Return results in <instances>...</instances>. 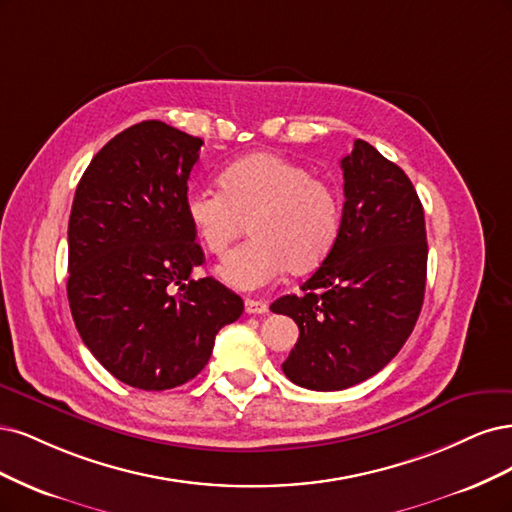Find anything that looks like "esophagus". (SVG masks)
I'll list each match as a JSON object with an SVG mask.
<instances>
[{"mask_svg": "<svg viewBox=\"0 0 512 512\" xmlns=\"http://www.w3.org/2000/svg\"><path fill=\"white\" fill-rule=\"evenodd\" d=\"M244 310L249 312V315H266V312H268V304L261 302V300L246 298V300H244Z\"/></svg>", "mask_w": 512, "mask_h": 512, "instance_id": "esophagus-1", "label": "esophagus"}]
</instances>
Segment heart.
<instances>
[{
    "mask_svg": "<svg viewBox=\"0 0 512 512\" xmlns=\"http://www.w3.org/2000/svg\"><path fill=\"white\" fill-rule=\"evenodd\" d=\"M221 189H191L185 214L206 251L225 257L246 229L251 238L232 253L219 276L227 285L255 291L287 270L302 274L334 249L342 208L329 180L300 161L276 153H255L227 166Z\"/></svg>",
    "mask_w": 512,
    "mask_h": 512,
    "instance_id": "1",
    "label": "heart"
}]
</instances>
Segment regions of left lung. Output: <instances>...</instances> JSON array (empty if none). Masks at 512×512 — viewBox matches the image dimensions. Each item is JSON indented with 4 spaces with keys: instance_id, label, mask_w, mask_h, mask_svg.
Wrapping results in <instances>:
<instances>
[{
    "instance_id": "8db88e82",
    "label": "left lung",
    "mask_w": 512,
    "mask_h": 512,
    "mask_svg": "<svg viewBox=\"0 0 512 512\" xmlns=\"http://www.w3.org/2000/svg\"><path fill=\"white\" fill-rule=\"evenodd\" d=\"M344 206L334 249L270 310L300 327L283 364L312 391L353 387L400 353L423 306L425 217L410 178L364 140L342 161Z\"/></svg>"
}]
</instances>
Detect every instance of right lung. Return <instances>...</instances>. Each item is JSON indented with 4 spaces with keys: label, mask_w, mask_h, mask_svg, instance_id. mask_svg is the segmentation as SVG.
<instances>
[{
    "label": "right lung",
    "mask_w": 512,
    "mask_h": 512,
    "mask_svg": "<svg viewBox=\"0 0 512 512\" xmlns=\"http://www.w3.org/2000/svg\"><path fill=\"white\" fill-rule=\"evenodd\" d=\"M204 140L161 121L114 136L76 187L68 225V300L82 342L121 383L185 385L208 364L214 336L244 310L210 276L185 214Z\"/></svg>",
    "instance_id": "1"
}]
</instances>
